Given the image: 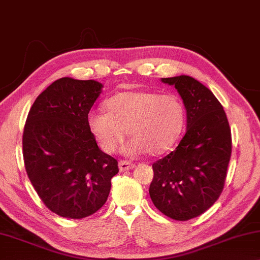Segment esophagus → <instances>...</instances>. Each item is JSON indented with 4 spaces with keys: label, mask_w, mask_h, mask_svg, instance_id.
<instances>
[{
    "label": "esophagus",
    "mask_w": 260,
    "mask_h": 260,
    "mask_svg": "<svg viewBox=\"0 0 260 260\" xmlns=\"http://www.w3.org/2000/svg\"><path fill=\"white\" fill-rule=\"evenodd\" d=\"M135 165L134 164H132L129 161H126V160H121V161H119V170L123 172V171H129L132 168H134Z\"/></svg>",
    "instance_id": "esophagus-1"
}]
</instances>
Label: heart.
<instances>
[{
	"label": "heart",
	"mask_w": 260,
	"mask_h": 260,
	"mask_svg": "<svg viewBox=\"0 0 260 260\" xmlns=\"http://www.w3.org/2000/svg\"><path fill=\"white\" fill-rule=\"evenodd\" d=\"M106 107L108 112L93 109L87 116L90 133L106 153L115 152L128 132L126 154H160L175 144L184 128V105L171 94L129 90L109 98Z\"/></svg>",
	"instance_id": "heart-1"
}]
</instances>
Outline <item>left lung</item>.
<instances>
[{"mask_svg": "<svg viewBox=\"0 0 260 260\" xmlns=\"http://www.w3.org/2000/svg\"><path fill=\"white\" fill-rule=\"evenodd\" d=\"M186 109V134L178 147L153 164L149 196L160 212L189 220L207 211L224 188L232 141L225 111L207 87L188 75L162 78Z\"/></svg>", "mask_w": 260, "mask_h": 260, "instance_id": "left-lung-1", "label": "left lung"}]
</instances>
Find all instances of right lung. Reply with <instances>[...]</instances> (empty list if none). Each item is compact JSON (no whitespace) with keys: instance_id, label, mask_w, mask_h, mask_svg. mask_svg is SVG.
<instances>
[{"instance_id":"add662e5","label":"right lung","mask_w":260,"mask_h":260,"mask_svg":"<svg viewBox=\"0 0 260 260\" xmlns=\"http://www.w3.org/2000/svg\"><path fill=\"white\" fill-rule=\"evenodd\" d=\"M104 85L62 78L36 98L23 131L28 178L50 211L81 219L107 202L118 161L99 148L87 123Z\"/></svg>"}]
</instances>
